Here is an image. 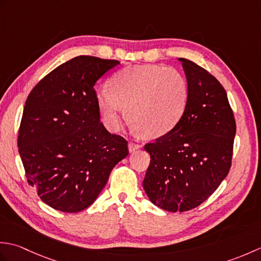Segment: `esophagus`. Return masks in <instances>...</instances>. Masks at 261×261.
<instances>
[{"mask_svg": "<svg viewBox=\"0 0 261 261\" xmlns=\"http://www.w3.org/2000/svg\"><path fill=\"white\" fill-rule=\"evenodd\" d=\"M140 147H141L140 145H138V143H135V142H129V145H127V148H129L130 152H134L135 150L139 149Z\"/></svg>", "mask_w": 261, "mask_h": 261, "instance_id": "obj_1", "label": "esophagus"}]
</instances>
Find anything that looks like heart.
I'll return each instance as SVG.
<instances>
[{
    "instance_id": "heart-1",
    "label": "heart",
    "mask_w": 261,
    "mask_h": 261,
    "mask_svg": "<svg viewBox=\"0 0 261 261\" xmlns=\"http://www.w3.org/2000/svg\"><path fill=\"white\" fill-rule=\"evenodd\" d=\"M188 101L187 82L178 71L163 65L129 66L118 71L110 88L96 94V104L110 131L126 118L135 129L149 138L173 130L184 114Z\"/></svg>"
}]
</instances>
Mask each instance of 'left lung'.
<instances>
[{
    "label": "left lung",
    "mask_w": 261,
    "mask_h": 261,
    "mask_svg": "<svg viewBox=\"0 0 261 261\" xmlns=\"http://www.w3.org/2000/svg\"><path fill=\"white\" fill-rule=\"evenodd\" d=\"M178 60L187 107L173 130L145 146L151 159L142 182L149 199L168 212H185L212 195L230 170L236 136L223 86L195 63Z\"/></svg>",
    "instance_id": "obj_1"
}]
</instances>
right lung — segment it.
<instances>
[{"label":"right lung","mask_w":261,"mask_h":261,"mask_svg":"<svg viewBox=\"0 0 261 261\" xmlns=\"http://www.w3.org/2000/svg\"><path fill=\"white\" fill-rule=\"evenodd\" d=\"M120 63L79 56L55 68L28 96L18 137L28 182L49 206L76 213L95 201L129 153L99 122L96 82Z\"/></svg>","instance_id":"add662e5"}]
</instances>
